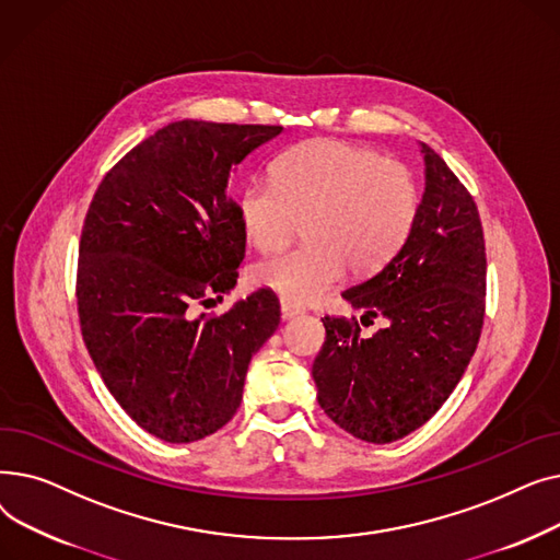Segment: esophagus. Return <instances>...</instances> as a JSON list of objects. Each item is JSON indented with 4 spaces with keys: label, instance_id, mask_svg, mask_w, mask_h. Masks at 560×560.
I'll return each instance as SVG.
<instances>
[{
    "label": "esophagus",
    "instance_id": "34e87169",
    "mask_svg": "<svg viewBox=\"0 0 560 560\" xmlns=\"http://www.w3.org/2000/svg\"><path fill=\"white\" fill-rule=\"evenodd\" d=\"M302 313H304V308H302V306H298L295 302H290V300H281V315H283V319L298 317V315H302Z\"/></svg>",
    "mask_w": 560,
    "mask_h": 560
}]
</instances>
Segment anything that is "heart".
Segmentation results:
<instances>
[{
	"instance_id": "obj_1",
	"label": "heart",
	"mask_w": 560,
	"mask_h": 560,
	"mask_svg": "<svg viewBox=\"0 0 560 560\" xmlns=\"http://www.w3.org/2000/svg\"><path fill=\"white\" fill-rule=\"evenodd\" d=\"M420 209L408 165L370 147L317 138L292 147L272 182H252L238 199L247 241L260 252L285 247L306 222L308 245L252 268V281L290 302H313L338 285L349 265L381 268L406 241Z\"/></svg>"
}]
</instances>
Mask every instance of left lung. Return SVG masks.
Returning <instances> with one entry per match:
<instances>
[{"label": "left lung", "instance_id": "8db88e82", "mask_svg": "<svg viewBox=\"0 0 560 560\" xmlns=\"http://www.w3.org/2000/svg\"><path fill=\"white\" fill-rule=\"evenodd\" d=\"M427 188L408 238L370 279L342 290L388 325L363 338L357 317L325 315L313 363L317 401L347 433L386 445L447 401L481 338L486 243L475 197L422 144ZM363 322V319H361Z\"/></svg>", "mask_w": 560, "mask_h": 560}]
</instances>
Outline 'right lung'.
<instances>
[{"mask_svg":"<svg viewBox=\"0 0 560 560\" xmlns=\"http://www.w3.org/2000/svg\"><path fill=\"white\" fill-rule=\"evenodd\" d=\"M281 131L172 122L117 161L88 206L81 336L115 401L165 443H195L235 416L249 361L279 327L265 288L226 313L199 311L235 285L245 258L231 172Z\"/></svg>","mask_w":560,"mask_h":560,"instance_id":"1","label":"right lung"}]
</instances>
